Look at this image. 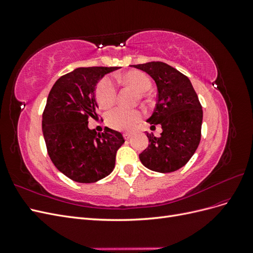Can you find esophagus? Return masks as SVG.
<instances>
[{
  "instance_id": "obj_1",
  "label": "esophagus",
  "mask_w": 253,
  "mask_h": 253,
  "mask_svg": "<svg viewBox=\"0 0 253 253\" xmlns=\"http://www.w3.org/2000/svg\"><path fill=\"white\" fill-rule=\"evenodd\" d=\"M124 137H125V139L128 140V139L132 137V134H131V133H125V134H124Z\"/></svg>"
}]
</instances>
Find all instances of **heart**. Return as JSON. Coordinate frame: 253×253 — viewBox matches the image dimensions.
<instances>
[{
	"instance_id": "heart-1",
	"label": "heart",
	"mask_w": 253,
	"mask_h": 253,
	"mask_svg": "<svg viewBox=\"0 0 253 253\" xmlns=\"http://www.w3.org/2000/svg\"><path fill=\"white\" fill-rule=\"evenodd\" d=\"M121 83L135 88L138 93L148 91L152 83L147 75L139 71H132L121 76ZM96 99L98 104L103 109L110 108L116 99V86L110 78H103L98 83L96 89ZM141 113L138 110H126L116 108L106 114V124L117 131H131L141 119Z\"/></svg>"
}]
</instances>
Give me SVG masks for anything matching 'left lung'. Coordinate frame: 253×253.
<instances>
[{"mask_svg":"<svg viewBox=\"0 0 253 253\" xmlns=\"http://www.w3.org/2000/svg\"><path fill=\"white\" fill-rule=\"evenodd\" d=\"M150 75L157 86V102L147 120L160 125L159 137L147 133L149 145L139 154L148 169L170 173L180 169L193 156L201 141L203 110L192 83L185 75L164 62L133 65Z\"/></svg>","mask_w":253,"mask_h":253,"instance_id":"1","label":"left lung"}]
</instances>
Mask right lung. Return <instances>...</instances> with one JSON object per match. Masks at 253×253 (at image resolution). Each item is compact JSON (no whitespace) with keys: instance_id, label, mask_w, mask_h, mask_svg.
Returning a JSON list of instances; mask_svg holds the SVG:
<instances>
[{"instance_id":"right-lung-1","label":"right lung","mask_w":253,"mask_h":253,"mask_svg":"<svg viewBox=\"0 0 253 253\" xmlns=\"http://www.w3.org/2000/svg\"><path fill=\"white\" fill-rule=\"evenodd\" d=\"M120 67H78L60 77L51 87L42 117V131L48 155L57 169L74 181L91 183L110 175L121 133L106 127L97 133L88 127L96 118L97 83Z\"/></svg>"}]
</instances>
